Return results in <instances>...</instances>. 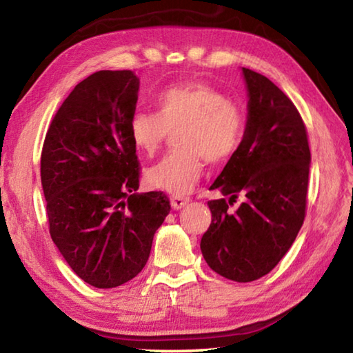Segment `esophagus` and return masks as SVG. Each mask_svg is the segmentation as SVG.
I'll return each instance as SVG.
<instances>
[{
    "label": "esophagus",
    "instance_id": "esophagus-1",
    "mask_svg": "<svg viewBox=\"0 0 353 353\" xmlns=\"http://www.w3.org/2000/svg\"><path fill=\"white\" fill-rule=\"evenodd\" d=\"M190 202L188 198H181V196H172L171 198V207L174 208V210H181L185 205H187Z\"/></svg>",
    "mask_w": 353,
    "mask_h": 353
}]
</instances>
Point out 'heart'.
<instances>
[{"label": "heart", "instance_id": "b5f03b06", "mask_svg": "<svg viewBox=\"0 0 353 353\" xmlns=\"http://www.w3.org/2000/svg\"><path fill=\"white\" fill-rule=\"evenodd\" d=\"M157 113L137 112L130 118V139L141 154L152 157L179 134L181 152L166 155L146 171L151 187L182 196L190 193L204 172V160L219 165L240 148L243 110L234 101L202 82L166 88L155 98Z\"/></svg>", "mask_w": 353, "mask_h": 353}]
</instances>
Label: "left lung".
<instances>
[{
  "label": "left lung",
  "mask_w": 353,
  "mask_h": 353,
  "mask_svg": "<svg viewBox=\"0 0 353 353\" xmlns=\"http://www.w3.org/2000/svg\"><path fill=\"white\" fill-rule=\"evenodd\" d=\"M248 123L243 140L210 190L212 223L201 250L214 272L252 282L288 252L305 219L310 155L307 128L286 94L266 76L243 68ZM238 195L243 202L228 210Z\"/></svg>",
  "instance_id": "left-lung-1"
}]
</instances>
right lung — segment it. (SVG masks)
<instances>
[{"label": "right lung", "mask_w": 353, "mask_h": 353, "mask_svg": "<svg viewBox=\"0 0 353 353\" xmlns=\"http://www.w3.org/2000/svg\"><path fill=\"white\" fill-rule=\"evenodd\" d=\"M140 81L130 70L97 71L77 83L48 129L40 159L52 241L94 288L134 279L170 213L163 191L137 193L130 139Z\"/></svg>", "instance_id": "add662e5"}]
</instances>
